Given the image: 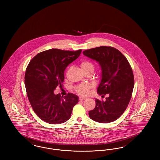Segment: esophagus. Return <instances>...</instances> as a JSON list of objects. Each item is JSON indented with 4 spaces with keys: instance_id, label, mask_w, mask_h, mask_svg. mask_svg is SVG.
I'll use <instances>...</instances> for the list:
<instances>
[{
    "instance_id": "esophagus-1",
    "label": "esophagus",
    "mask_w": 160,
    "mask_h": 160,
    "mask_svg": "<svg viewBox=\"0 0 160 160\" xmlns=\"http://www.w3.org/2000/svg\"><path fill=\"white\" fill-rule=\"evenodd\" d=\"M86 99V97H80L79 98V100L80 101H84V100H85Z\"/></svg>"
}]
</instances>
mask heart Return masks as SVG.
Returning <instances> with one entry per match:
<instances>
[{"label": "heart", "instance_id": "b5f03b06", "mask_svg": "<svg viewBox=\"0 0 160 160\" xmlns=\"http://www.w3.org/2000/svg\"><path fill=\"white\" fill-rule=\"evenodd\" d=\"M80 67L85 73L88 72H93L94 71V69H95L94 64L91 61H88V60L82 61L80 63ZM90 88H91V86L89 84H80L78 86H77L75 89H76L77 92L79 95H86L88 93V91L90 89Z\"/></svg>", "mask_w": 160, "mask_h": 160}]
</instances>
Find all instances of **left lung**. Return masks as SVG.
I'll return each mask as SVG.
<instances>
[{
    "label": "left lung",
    "instance_id": "obj_1",
    "mask_svg": "<svg viewBox=\"0 0 160 160\" xmlns=\"http://www.w3.org/2000/svg\"><path fill=\"white\" fill-rule=\"evenodd\" d=\"M83 53L99 63L102 79L97 93L108 95L105 101L95 99L96 106L89 111V117L99 123L114 121L123 113L132 96L134 80L131 67L125 56L112 47H98Z\"/></svg>",
    "mask_w": 160,
    "mask_h": 160
}]
</instances>
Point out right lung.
<instances>
[{
    "label": "right lung",
    "mask_w": 160,
    "mask_h": 160,
    "mask_svg": "<svg viewBox=\"0 0 160 160\" xmlns=\"http://www.w3.org/2000/svg\"><path fill=\"white\" fill-rule=\"evenodd\" d=\"M81 52L52 48L37 54L28 64L24 76L28 98L34 112L44 121L60 124L70 118L78 97L71 93L61 97L53 92L57 86L62 87L65 69Z\"/></svg>",
    "instance_id": "add662e5"
}]
</instances>
